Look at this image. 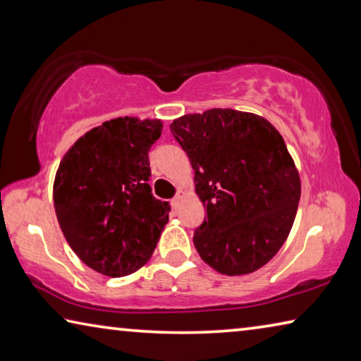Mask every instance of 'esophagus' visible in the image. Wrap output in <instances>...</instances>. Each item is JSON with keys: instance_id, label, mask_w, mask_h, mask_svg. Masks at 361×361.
I'll return each mask as SVG.
<instances>
[{"instance_id": "1", "label": "esophagus", "mask_w": 361, "mask_h": 361, "mask_svg": "<svg viewBox=\"0 0 361 361\" xmlns=\"http://www.w3.org/2000/svg\"><path fill=\"white\" fill-rule=\"evenodd\" d=\"M183 197H185V192H183V191H178V194H176L175 197H173V200H172V205L175 207V209H178V205H180V202H181V199H183Z\"/></svg>"}]
</instances>
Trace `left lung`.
Masks as SVG:
<instances>
[{"label":"left lung","instance_id":"left-lung-1","mask_svg":"<svg viewBox=\"0 0 361 361\" xmlns=\"http://www.w3.org/2000/svg\"><path fill=\"white\" fill-rule=\"evenodd\" d=\"M170 132L191 161L207 210L194 231L200 258L226 276L264 266L288 237L301 197L282 135L261 116L229 108L183 116Z\"/></svg>","mask_w":361,"mask_h":361}]
</instances>
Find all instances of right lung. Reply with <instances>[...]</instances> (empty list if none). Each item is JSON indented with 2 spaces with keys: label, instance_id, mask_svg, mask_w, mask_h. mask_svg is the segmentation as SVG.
Returning <instances> with one entry per match:
<instances>
[{
  "label": "right lung",
  "instance_id": "obj_1",
  "mask_svg": "<svg viewBox=\"0 0 361 361\" xmlns=\"http://www.w3.org/2000/svg\"><path fill=\"white\" fill-rule=\"evenodd\" d=\"M161 133L159 119L106 121L60 162L54 181L60 229L79 259L103 276L124 277L142 267L169 221V202L148 185V152Z\"/></svg>",
  "mask_w": 361,
  "mask_h": 361
}]
</instances>
